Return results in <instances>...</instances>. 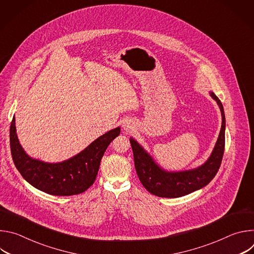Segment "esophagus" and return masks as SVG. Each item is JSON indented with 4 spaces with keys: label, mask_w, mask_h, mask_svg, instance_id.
I'll return each instance as SVG.
<instances>
[{
    "label": "esophagus",
    "mask_w": 254,
    "mask_h": 254,
    "mask_svg": "<svg viewBox=\"0 0 254 254\" xmlns=\"http://www.w3.org/2000/svg\"><path fill=\"white\" fill-rule=\"evenodd\" d=\"M134 127V123L131 120H127L126 122H124L123 124V128L126 131H130L132 128Z\"/></svg>",
    "instance_id": "obj_1"
}]
</instances>
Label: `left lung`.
<instances>
[{
	"label": "left lung",
	"instance_id": "8db88e82",
	"mask_svg": "<svg viewBox=\"0 0 254 254\" xmlns=\"http://www.w3.org/2000/svg\"><path fill=\"white\" fill-rule=\"evenodd\" d=\"M210 96L220 108L222 125L210 157L201 166L185 171H166L133 137H129L137 177L151 194L163 198L182 197L204 188L218 172L225 147V114L220 99L212 91Z\"/></svg>",
	"mask_w": 254,
	"mask_h": 254
}]
</instances>
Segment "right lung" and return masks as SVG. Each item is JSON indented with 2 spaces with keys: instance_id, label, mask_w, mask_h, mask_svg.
Masks as SVG:
<instances>
[{
  "instance_id": "obj_1",
  "label": "right lung",
  "mask_w": 254,
  "mask_h": 254,
  "mask_svg": "<svg viewBox=\"0 0 254 254\" xmlns=\"http://www.w3.org/2000/svg\"><path fill=\"white\" fill-rule=\"evenodd\" d=\"M120 133L121 127H118L97 137L70 159L47 163L30 157L24 151L17 136L14 116L10 127L11 153L22 177L36 189L54 196L77 195L94 183L105 150Z\"/></svg>"
}]
</instances>
